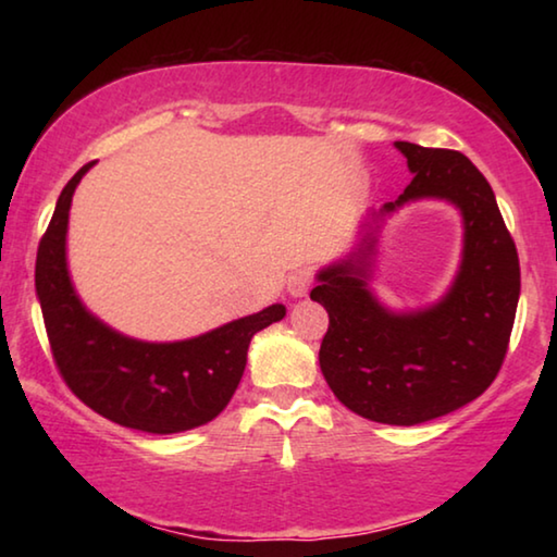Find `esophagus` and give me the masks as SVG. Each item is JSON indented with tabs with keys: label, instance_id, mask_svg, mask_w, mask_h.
Instances as JSON below:
<instances>
[{
	"label": "esophagus",
	"instance_id": "34e87169",
	"mask_svg": "<svg viewBox=\"0 0 557 557\" xmlns=\"http://www.w3.org/2000/svg\"><path fill=\"white\" fill-rule=\"evenodd\" d=\"M309 287H312V272L309 270H295L287 277V292L292 297H307Z\"/></svg>",
	"mask_w": 557,
	"mask_h": 557
}]
</instances>
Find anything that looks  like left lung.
<instances>
[{
	"label": "left lung",
	"mask_w": 557,
	"mask_h": 557,
	"mask_svg": "<svg viewBox=\"0 0 557 557\" xmlns=\"http://www.w3.org/2000/svg\"><path fill=\"white\" fill-rule=\"evenodd\" d=\"M412 182L363 223L346 258L317 272L312 289L329 314L319 366L348 410L383 425H420L479 398L502 369L511 338L521 268L496 196L461 152L395 143ZM435 198L466 225L462 260L435 306L393 310L370 289L380 225L403 205Z\"/></svg>",
	"instance_id": "left-lung-1"
}]
</instances>
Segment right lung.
<instances>
[{
	"label": "right lung",
	"mask_w": 557,
	"mask_h": 557,
	"mask_svg": "<svg viewBox=\"0 0 557 557\" xmlns=\"http://www.w3.org/2000/svg\"><path fill=\"white\" fill-rule=\"evenodd\" d=\"M92 164L65 184L36 256V297L55 366L88 408L122 428L152 435L201 428L231 403L250 338L287 309L270 305L184 342H143L108 326L81 301L65 256L75 186Z\"/></svg>",
	"instance_id": "1"
}]
</instances>
